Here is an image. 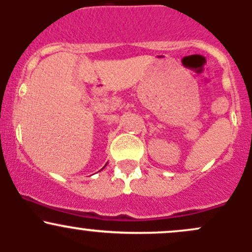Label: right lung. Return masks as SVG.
I'll return each mask as SVG.
<instances>
[{
  "mask_svg": "<svg viewBox=\"0 0 252 252\" xmlns=\"http://www.w3.org/2000/svg\"><path fill=\"white\" fill-rule=\"evenodd\" d=\"M106 166H107V164H106Z\"/></svg>",
  "mask_w": 252,
  "mask_h": 252,
  "instance_id": "1",
  "label": "right lung"
}]
</instances>
